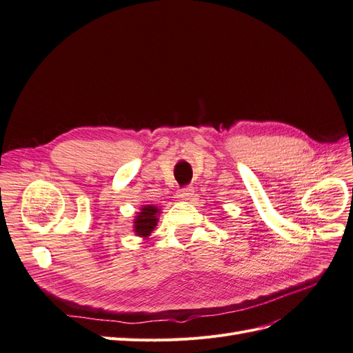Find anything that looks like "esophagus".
<instances>
[{
	"instance_id": "34e87169",
	"label": "esophagus",
	"mask_w": 353,
	"mask_h": 353,
	"mask_svg": "<svg viewBox=\"0 0 353 353\" xmlns=\"http://www.w3.org/2000/svg\"><path fill=\"white\" fill-rule=\"evenodd\" d=\"M191 196H193V188H190V187L178 191V199L179 200H190Z\"/></svg>"
}]
</instances>
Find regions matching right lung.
<instances>
[{"instance_id": "add662e5", "label": "right lung", "mask_w": 353, "mask_h": 353, "mask_svg": "<svg viewBox=\"0 0 353 353\" xmlns=\"http://www.w3.org/2000/svg\"><path fill=\"white\" fill-rule=\"evenodd\" d=\"M160 209L154 205H144L141 206L140 212H137V216L134 218V232L135 236L147 239L150 237L152 231L156 228L159 215H160Z\"/></svg>"}]
</instances>
